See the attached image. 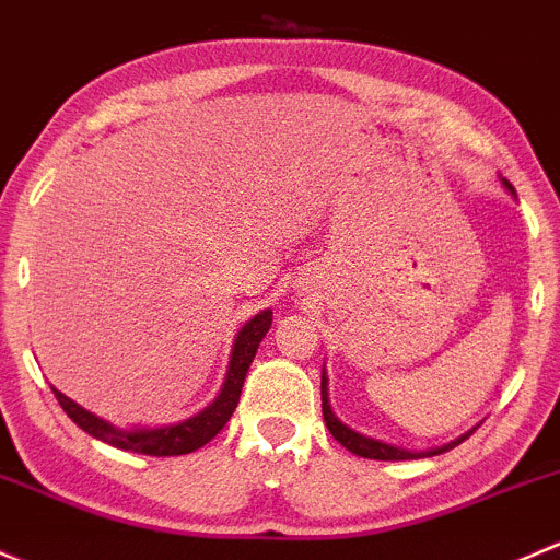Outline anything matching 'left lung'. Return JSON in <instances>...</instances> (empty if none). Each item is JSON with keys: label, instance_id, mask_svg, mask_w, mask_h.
Listing matches in <instances>:
<instances>
[{"label": "left lung", "instance_id": "obj_1", "mask_svg": "<svg viewBox=\"0 0 560 560\" xmlns=\"http://www.w3.org/2000/svg\"><path fill=\"white\" fill-rule=\"evenodd\" d=\"M501 186L506 188L512 196H515V188L510 186V180H504L501 177ZM320 401H323V420H326L328 431H331L334 440L339 442L342 447H348L350 453L361 455V458H374V460H412V458H431V455H440V453H447L453 451L455 445H460V442L466 440V436L471 434V431H466V434L455 436L453 442H447V445H440V447H429V451H409V447H401V445H390V442H383V440H374V436H366L361 434V431L350 429L348 423H342V420L334 415L331 409V401H328V374H326V366H323L320 372Z\"/></svg>", "mask_w": 560, "mask_h": 560}]
</instances>
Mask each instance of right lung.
Returning a JSON list of instances; mask_svg holds the SVG:
<instances>
[{"instance_id": "right-lung-1", "label": "right lung", "mask_w": 560, "mask_h": 560, "mask_svg": "<svg viewBox=\"0 0 560 560\" xmlns=\"http://www.w3.org/2000/svg\"><path fill=\"white\" fill-rule=\"evenodd\" d=\"M272 326V310H261L258 315H253L245 326L240 328L237 337H234L232 355H229L226 377H223L221 390H218L215 399L210 401L201 412L191 415V418L180 420V423L170 425H115L109 420L100 418V415L89 412L85 407H80L78 401H72L61 390L54 388L56 399L65 407V412L85 434H91L94 440L107 442V445L118 447V451H131L142 455H186L199 451L201 445L212 440L218 431L226 425V420L232 418V412L237 409L242 383H245V374L250 369L253 359H256V350L261 345L264 334Z\"/></svg>"}]
</instances>
